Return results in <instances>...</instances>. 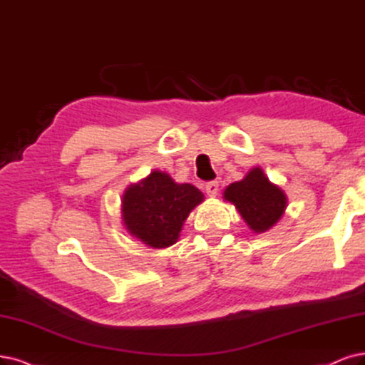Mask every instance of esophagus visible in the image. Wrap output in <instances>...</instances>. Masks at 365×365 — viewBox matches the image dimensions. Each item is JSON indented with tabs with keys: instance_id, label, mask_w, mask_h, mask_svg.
I'll use <instances>...</instances> for the list:
<instances>
[{
	"instance_id": "obj_1",
	"label": "esophagus",
	"mask_w": 365,
	"mask_h": 365,
	"mask_svg": "<svg viewBox=\"0 0 365 365\" xmlns=\"http://www.w3.org/2000/svg\"><path fill=\"white\" fill-rule=\"evenodd\" d=\"M218 187H220V183L218 182H209L207 185H206V194L209 195V197H217V194H218Z\"/></svg>"
}]
</instances>
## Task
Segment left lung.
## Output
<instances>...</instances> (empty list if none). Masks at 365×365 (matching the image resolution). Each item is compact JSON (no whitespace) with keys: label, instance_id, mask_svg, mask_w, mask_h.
I'll return each mask as SVG.
<instances>
[{"label":"left lung","instance_id":"1","mask_svg":"<svg viewBox=\"0 0 365 365\" xmlns=\"http://www.w3.org/2000/svg\"><path fill=\"white\" fill-rule=\"evenodd\" d=\"M222 198L235 205L254 233H264L281 220L287 207V195L266 178L260 167L251 168L242 180L230 183Z\"/></svg>","mask_w":365,"mask_h":365}]
</instances>
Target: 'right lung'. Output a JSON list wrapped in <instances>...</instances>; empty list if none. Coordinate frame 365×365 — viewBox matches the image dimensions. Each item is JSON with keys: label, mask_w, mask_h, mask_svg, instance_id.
Segmentation results:
<instances>
[{"label": "right lung", "mask_w": 365, "mask_h": 365, "mask_svg": "<svg viewBox=\"0 0 365 365\" xmlns=\"http://www.w3.org/2000/svg\"><path fill=\"white\" fill-rule=\"evenodd\" d=\"M205 194L191 183L174 182L155 170L126 187L121 197V221L126 232L150 248H167L178 242L182 227Z\"/></svg>", "instance_id": "1"}]
</instances>
